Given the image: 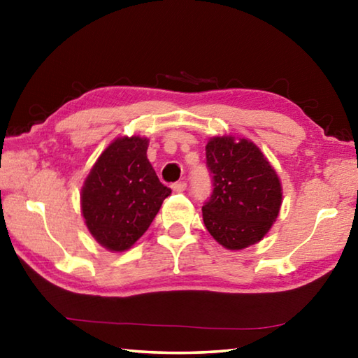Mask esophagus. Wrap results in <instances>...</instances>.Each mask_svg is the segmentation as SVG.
I'll use <instances>...</instances> for the list:
<instances>
[{
    "mask_svg": "<svg viewBox=\"0 0 358 358\" xmlns=\"http://www.w3.org/2000/svg\"><path fill=\"white\" fill-rule=\"evenodd\" d=\"M186 181H177V183H173L171 187L175 192H183L186 189Z\"/></svg>",
    "mask_w": 358,
    "mask_h": 358,
    "instance_id": "1",
    "label": "esophagus"
}]
</instances>
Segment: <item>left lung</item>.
<instances>
[{
  "label": "left lung",
  "instance_id": "1",
  "mask_svg": "<svg viewBox=\"0 0 358 358\" xmlns=\"http://www.w3.org/2000/svg\"><path fill=\"white\" fill-rule=\"evenodd\" d=\"M205 155L213 181L202 207L205 227L227 250L257 243L280 215L282 187L275 169L248 138L213 137Z\"/></svg>",
  "mask_w": 358,
  "mask_h": 358
}]
</instances>
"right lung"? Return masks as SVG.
I'll list each match as a JSON object with an SVG mask.
<instances>
[{
    "label": "right lung",
    "instance_id": "right-lung-1",
    "mask_svg": "<svg viewBox=\"0 0 358 358\" xmlns=\"http://www.w3.org/2000/svg\"><path fill=\"white\" fill-rule=\"evenodd\" d=\"M147 150L148 138L118 137L102 151L83 183L85 224L108 251L129 250L172 192L157 178Z\"/></svg>",
    "mask_w": 358,
    "mask_h": 358
}]
</instances>
